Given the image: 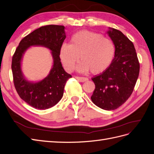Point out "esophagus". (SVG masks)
Returning <instances> with one entry per match:
<instances>
[{
	"instance_id": "obj_1",
	"label": "esophagus",
	"mask_w": 154,
	"mask_h": 154,
	"mask_svg": "<svg viewBox=\"0 0 154 154\" xmlns=\"http://www.w3.org/2000/svg\"><path fill=\"white\" fill-rule=\"evenodd\" d=\"M75 78H76L78 80H79L81 82H85L88 80V78H85V77H78V76H76Z\"/></svg>"
}]
</instances>
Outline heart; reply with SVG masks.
<instances>
[{
  "label": "heart",
  "instance_id": "heart-1",
  "mask_svg": "<svg viewBox=\"0 0 154 154\" xmlns=\"http://www.w3.org/2000/svg\"><path fill=\"white\" fill-rule=\"evenodd\" d=\"M114 54L115 46L110 39L88 31L75 33L71 38L70 44L63 43L59 50V57L67 71H72L80 59L82 62L76 70L80 72L90 70L93 74L105 71L110 65Z\"/></svg>",
  "mask_w": 154,
  "mask_h": 154
}]
</instances>
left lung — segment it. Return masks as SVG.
Returning <instances> with one entry per match:
<instances>
[{
	"label": "left lung",
	"mask_w": 154,
	"mask_h": 154,
	"mask_svg": "<svg viewBox=\"0 0 154 154\" xmlns=\"http://www.w3.org/2000/svg\"><path fill=\"white\" fill-rule=\"evenodd\" d=\"M107 34L115 46L109 67L92 78L95 85L91 99L106 110L119 108L129 99L139 74L140 65L133 42L119 30L108 27Z\"/></svg>",
	"instance_id": "1"
}]
</instances>
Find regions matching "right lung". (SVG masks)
<instances>
[{
	"mask_svg": "<svg viewBox=\"0 0 154 154\" xmlns=\"http://www.w3.org/2000/svg\"><path fill=\"white\" fill-rule=\"evenodd\" d=\"M65 38L64 26H43L24 37L14 54L12 70L15 88L21 98L36 109L46 110L58 103L63 97L66 82L72 77L65 72L59 57L60 48ZM31 46L48 48L53 59V65L48 76L37 82L28 81L21 69L23 55Z\"/></svg>",
	"mask_w": 154,
	"mask_h": 154,
	"instance_id": "right-lung-1",
	"label": "right lung"
}]
</instances>
